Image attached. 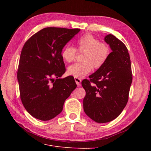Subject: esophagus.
<instances>
[{
  "label": "esophagus",
  "instance_id": "1",
  "mask_svg": "<svg viewBox=\"0 0 151 151\" xmlns=\"http://www.w3.org/2000/svg\"><path fill=\"white\" fill-rule=\"evenodd\" d=\"M74 79H75V81H76L77 85L78 86H80L82 80L80 78H77V77H74Z\"/></svg>",
  "mask_w": 151,
  "mask_h": 151
}]
</instances>
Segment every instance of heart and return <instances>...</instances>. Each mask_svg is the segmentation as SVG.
Instances as JSON below:
<instances>
[{"label": "heart", "instance_id": "1", "mask_svg": "<svg viewBox=\"0 0 151 151\" xmlns=\"http://www.w3.org/2000/svg\"><path fill=\"white\" fill-rule=\"evenodd\" d=\"M77 50L84 53L83 62L77 63L68 68V74L77 78H82L93 70L102 67L106 62L110 54V48L104 42H101L89 33L81 36L76 42ZM77 50L70 46H65L62 50L61 56L63 60L70 63L76 60Z\"/></svg>", "mask_w": 151, "mask_h": 151}]
</instances>
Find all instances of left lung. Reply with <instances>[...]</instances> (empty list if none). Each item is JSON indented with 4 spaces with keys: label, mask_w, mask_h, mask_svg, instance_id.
Masks as SVG:
<instances>
[{
    "label": "left lung",
    "mask_w": 151,
    "mask_h": 151,
    "mask_svg": "<svg viewBox=\"0 0 151 151\" xmlns=\"http://www.w3.org/2000/svg\"><path fill=\"white\" fill-rule=\"evenodd\" d=\"M104 41L112 52L105 64L82 81L86 91L85 113L97 123H106L120 115L129 100L132 82L130 58L127 48L113 35Z\"/></svg>",
    "instance_id": "8db88e82"
}]
</instances>
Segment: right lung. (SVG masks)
Returning a JSON list of instances; mask_svg holds the SVG:
<instances>
[{
  "label": "right lung",
  "instance_id": "1",
  "mask_svg": "<svg viewBox=\"0 0 151 151\" xmlns=\"http://www.w3.org/2000/svg\"><path fill=\"white\" fill-rule=\"evenodd\" d=\"M80 30L45 28L22 47L17 74L20 98L26 111L36 119L47 121L60 114L76 88L74 77H59L65 72L62 50Z\"/></svg>",
  "mask_w": 151,
  "mask_h": 151
}]
</instances>
